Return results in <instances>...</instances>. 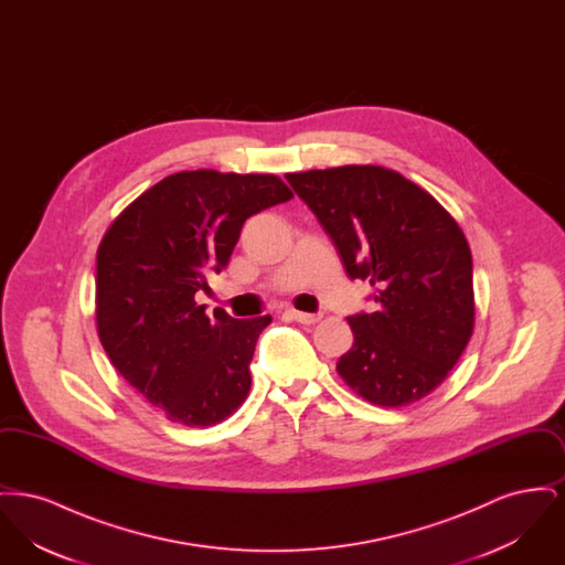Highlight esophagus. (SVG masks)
I'll return each mask as SVG.
<instances>
[{"label":"esophagus","instance_id":"obj_1","mask_svg":"<svg viewBox=\"0 0 565 565\" xmlns=\"http://www.w3.org/2000/svg\"><path fill=\"white\" fill-rule=\"evenodd\" d=\"M292 320L300 323H316L322 320V313H305V311H290Z\"/></svg>","mask_w":565,"mask_h":565}]
</instances>
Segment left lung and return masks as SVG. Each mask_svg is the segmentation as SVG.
<instances>
[{
  "label": "left lung",
  "mask_w": 565,
  "mask_h": 565,
  "mask_svg": "<svg viewBox=\"0 0 565 565\" xmlns=\"http://www.w3.org/2000/svg\"><path fill=\"white\" fill-rule=\"evenodd\" d=\"M334 243L351 279L375 288L373 313L350 316L353 348L339 375L379 406L436 390L475 328L472 254L456 220L426 190L376 164L288 173Z\"/></svg>",
  "instance_id": "left-lung-1"
}]
</instances>
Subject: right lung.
I'll return each mask as SVG.
<instances>
[{
  "label": "right lung",
  "instance_id": "1",
  "mask_svg": "<svg viewBox=\"0 0 565 565\" xmlns=\"http://www.w3.org/2000/svg\"><path fill=\"white\" fill-rule=\"evenodd\" d=\"M295 194L269 173L180 171L118 215L97 249V332L116 371L167 419L215 426L245 401L249 362L270 316L214 318L194 295L210 290L243 222Z\"/></svg>",
  "mask_w": 565,
  "mask_h": 565
}]
</instances>
